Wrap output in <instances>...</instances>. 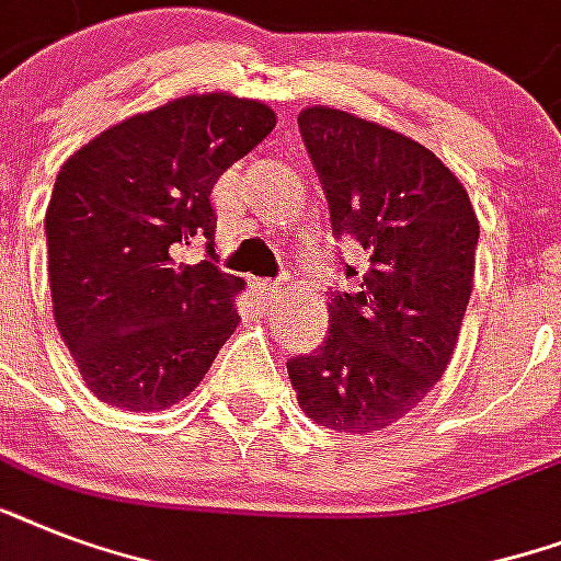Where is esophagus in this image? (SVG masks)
Segmentation results:
<instances>
[{
    "label": "esophagus",
    "mask_w": 561,
    "mask_h": 561,
    "mask_svg": "<svg viewBox=\"0 0 561 561\" xmlns=\"http://www.w3.org/2000/svg\"><path fill=\"white\" fill-rule=\"evenodd\" d=\"M253 288L262 294V299H276L282 294V282H273V279H255Z\"/></svg>",
    "instance_id": "esophagus-1"
}]
</instances>
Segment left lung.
Here are the masks:
<instances>
[{"instance_id":"1","label":"left lung","mask_w":561,"mask_h":561,"mask_svg":"<svg viewBox=\"0 0 561 561\" xmlns=\"http://www.w3.org/2000/svg\"><path fill=\"white\" fill-rule=\"evenodd\" d=\"M299 134L325 188L334 236L367 255L358 290H334L329 337L288 360L299 408L341 434L399 422L443 378L474 288L480 224L469 192L410 136L334 107ZM346 276H358L346 264Z\"/></svg>"}]
</instances>
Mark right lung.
<instances>
[{
	"label": "right lung",
	"instance_id": "1",
	"mask_svg": "<svg viewBox=\"0 0 561 561\" xmlns=\"http://www.w3.org/2000/svg\"><path fill=\"white\" fill-rule=\"evenodd\" d=\"M276 127L229 92L183 95L118 122L64 162L46 209L57 332L104 404L148 413L203 381L241 317L244 279L215 262L209 194Z\"/></svg>",
	"mask_w": 561,
	"mask_h": 561
}]
</instances>
